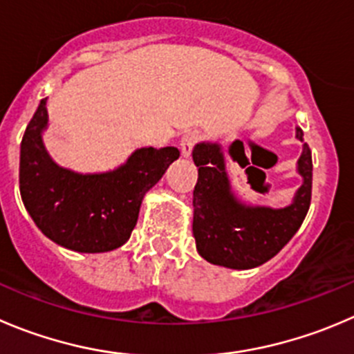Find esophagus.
<instances>
[{
	"instance_id": "34e87169",
	"label": "esophagus",
	"mask_w": 354,
	"mask_h": 354,
	"mask_svg": "<svg viewBox=\"0 0 354 354\" xmlns=\"http://www.w3.org/2000/svg\"><path fill=\"white\" fill-rule=\"evenodd\" d=\"M200 137H201L200 133L194 132V130L184 133L183 139H180V153H183L184 158L191 156V151H193L194 146L200 142Z\"/></svg>"
}]
</instances>
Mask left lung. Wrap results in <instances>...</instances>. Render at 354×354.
Instances as JSON below:
<instances>
[{"label":"left lung","instance_id":"8db88e82","mask_svg":"<svg viewBox=\"0 0 354 354\" xmlns=\"http://www.w3.org/2000/svg\"><path fill=\"white\" fill-rule=\"evenodd\" d=\"M302 142L301 129L295 133ZM243 146L234 140L230 147ZM198 183L193 191V234L205 261L231 269H252L274 257L301 227L311 205L313 160L308 144L302 146L297 171L302 186L285 208L252 207L234 196L225 170L222 146L200 142L193 149Z\"/></svg>","mask_w":354,"mask_h":354}]
</instances>
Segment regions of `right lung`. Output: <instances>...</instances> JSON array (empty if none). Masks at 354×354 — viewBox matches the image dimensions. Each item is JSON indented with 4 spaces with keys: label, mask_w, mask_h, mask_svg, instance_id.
<instances>
[{
    "label": "right lung",
    "mask_w": 354,
    "mask_h": 354,
    "mask_svg": "<svg viewBox=\"0 0 354 354\" xmlns=\"http://www.w3.org/2000/svg\"><path fill=\"white\" fill-rule=\"evenodd\" d=\"M46 124L43 99L20 144V196L35 224L57 245L83 254L127 243L144 196L180 156L179 149L140 147L116 170L78 174L59 167L46 153Z\"/></svg>",
    "instance_id": "right-lung-1"
}]
</instances>
